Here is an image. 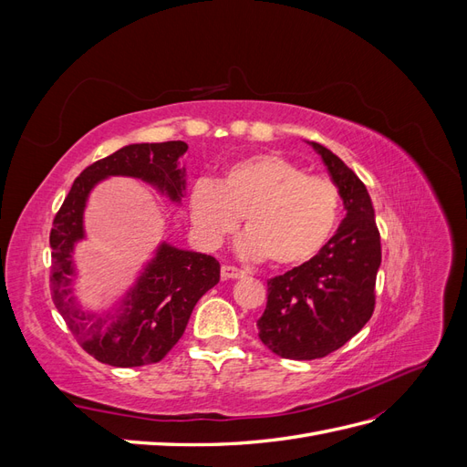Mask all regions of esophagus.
I'll return each mask as SVG.
<instances>
[{
  "label": "esophagus",
  "instance_id": "1",
  "mask_svg": "<svg viewBox=\"0 0 467 467\" xmlns=\"http://www.w3.org/2000/svg\"><path fill=\"white\" fill-rule=\"evenodd\" d=\"M220 273H222L223 280H237V278H244L245 276L244 271H239V268H235L232 265H223Z\"/></svg>",
  "mask_w": 467,
  "mask_h": 467
}]
</instances>
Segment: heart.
<instances>
[{"instance_id": "obj_1", "label": "heart", "mask_w": 467, "mask_h": 467, "mask_svg": "<svg viewBox=\"0 0 467 467\" xmlns=\"http://www.w3.org/2000/svg\"><path fill=\"white\" fill-rule=\"evenodd\" d=\"M189 210L204 247H218L245 218L239 255L292 268L316 259L331 242L341 220V192L333 181L307 175L288 158L257 153L225 167L220 185L196 181Z\"/></svg>"}]
</instances>
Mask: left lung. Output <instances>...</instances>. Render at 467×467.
<instances>
[{"label": "left lung", "instance_id": "8db88e82", "mask_svg": "<svg viewBox=\"0 0 467 467\" xmlns=\"http://www.w3.org/2000/svg\"><path fill=\"white\" fill-rule=\"evenodd\" d=\"M307 144L327 167L347 214L316 259L268 280L259 338L275 355L292 360L327 357L368 323L381 263L376 214L364 182L331 150Z\"/></svg>", "mask_w": 467, "mask_h": 467}]
</instances>
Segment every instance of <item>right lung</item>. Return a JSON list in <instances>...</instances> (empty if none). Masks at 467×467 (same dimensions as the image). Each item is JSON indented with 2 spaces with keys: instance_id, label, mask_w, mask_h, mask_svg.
<instances>
[{
  "instance_id": "right-lung-1",
  "label": "right lung",
  "mask_w": 467,
  "mask_h": 467,
  "mask_svg": "<svg viewBox=\"0 0 467 467\" xmlns=\"http://www.w3.org/2000/svg\"><path fill=\"white\" fill-rule=\"evenodd\" d=\"M187 148L175 140L117 150L83 169L54 218L52 300L78 343L99 362L117 368L160 362L185 333L196 302L218 285L220 263L214 257L161 242L134 285L105 314L86 309L76 298L74 251L86 239L83 214L91 191L105 179L132 177L181 204L187 189V169L181 167V158Z\"/></svg>"
}]
</instances>
